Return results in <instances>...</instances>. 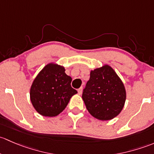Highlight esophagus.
<instances>
[{
	"label": "esophagus",
	"instance_id": "obj_1",
	"mask_svg": "<svg viewBox=\"0 0 154 154\" xmlns=\"http://www.w3.org/2000/svg\"><path fill=\"white\" fill-rule=\"evenodd\" d=\"M78 93H79V95H81L82 93V88H80L78 90Z\"/></svg>",
	"mask_w": 154,
	"mask_h": 154
}]
</instances>
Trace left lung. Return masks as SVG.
I'll return each mask as SVG.
<instances>
[{
	"mask_svg": "<svg viewBox=\"0 0 154 154\" xmlns=\"http://www.w3.org/2000/svg\"><path fill=\"white\" fill-rule=\"evenodd\" d=\"M88 112L97 119L107 121L120 113L126 100L124 84L110 66L90 71L82 93Z\"/></svg>",
	"mask_w": 154,
	"mask_h": 154,
	"instance_id": "8db88e82",
	"label": "left lung"
}]
</instances>
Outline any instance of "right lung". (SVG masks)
I'll return each instance as SVG.
<instances>
[{"mask_svg":"<svg viewBox=\"0 0 154 154\" xmlns=\"http://www.w3.org/2000/svg\"><path fill=\"white\" fill-rule=\"evenodd\" d=\"M72 78L64 66L54 63L46 65L34 79L30 100L35 110L44 116L53 117L65 109L77 91L71 87Z\"/></svg>","mask_w":154,"mask_h":154,"instance_id":"add662e5","label":"right lung"}]
</instances>
